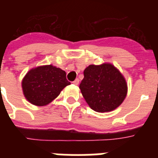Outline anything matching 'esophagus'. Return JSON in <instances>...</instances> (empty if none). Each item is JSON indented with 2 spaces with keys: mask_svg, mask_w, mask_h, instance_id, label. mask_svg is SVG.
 Here are the masks:
<instances>
[{
  "mask_svg": "<svg viewBox=\"0 0 158 158\" xmlns=\"http://www.w3.org/2000/svg\"><path fill=\"white\" fill-rule=\"evenodd\" d=\"M73 85H77L78 84H79V79H76V80L73 81Z\"/></svg>",
  "mask_w": 158,
  "mask_h": 158,
  "instance_id": "esophagus-1",
  "label": "esophagus"
}]
</instances>
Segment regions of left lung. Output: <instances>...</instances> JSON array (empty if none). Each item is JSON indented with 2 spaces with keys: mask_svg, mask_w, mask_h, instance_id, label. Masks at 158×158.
Wrapping results in <instances>:
<instances>
[{
  "mask_svg": "<svg viewBox=\"0 0 158 158\" xmlns=\"http://www.w3.org/2000/svg\"><path fill=\"white\" fill-rule=\"evenodd\" d=\"M79 88L89 107L98 112L115 110L127 93L125 78L110 63L89 65L84 70Z\"/></svg>",
  "mask_w": 158,
  "mask_h": 158,
  "instance_id": "obj_1",
  "label": "left lung"
}]
</instances>
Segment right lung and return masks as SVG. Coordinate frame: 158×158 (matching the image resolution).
Here are the masks:
<instances>
[{
  "label": "right lung",
  "mask_w": 158,
  "mask_h": 158,
  "mask_svg": "<svg viewBox=\"0 0 158 158\" xmlns=\"http://www.w3.org/2000/svg\"><path fill=\"white\" fill-rule=\"evenodd\" d=\"M65 76V71L52 65L33 68L22 81L25 98L35 106L50 104L65 86L70 85Z\"/></svg>",
  "instance_id": "right-lung-1"
}]
</instances>
